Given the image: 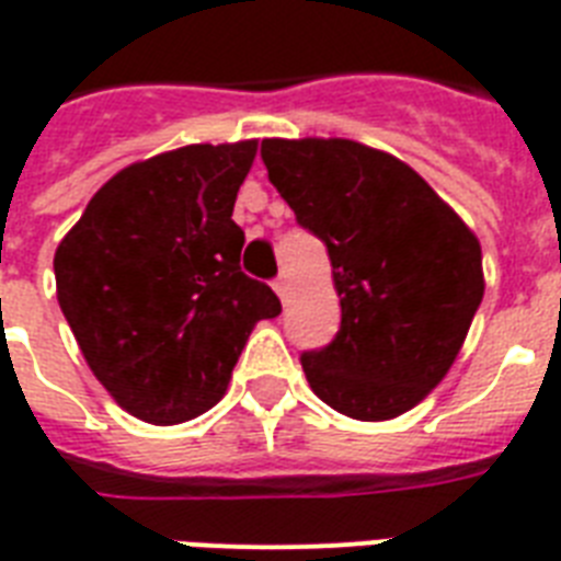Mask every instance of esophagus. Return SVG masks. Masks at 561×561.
<instances>
[{
  "instance_id": "esophagus-1",
  "label": "esophagus",
  "mask_w": 561,
  "mask_h": 561,
  "mask_svg": "<svg viewBox=\"0 0 561 561\" xmlns=\"http://www.w3.org/2000/svg\"><path fill=\"white\" fill-rule=\"evenodd\" d=\"M275 293L280 295V301H286V298H289V293H293V284H289V277L286 275H280L275 280Z\"/></svg>"
}]
</instances>
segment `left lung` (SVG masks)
Masks as SVG:
<instances>
[{"instance_id": "obj_1", "label": "left lung", "mask_w": 561, "mask_h": 561, "mask_svg": "<svg viewBox=\"0 0 561 561\" xmlns=\"http://www.w3.org/2000/svg\"><path fill=\"white\" fill-rule=\"evenodd\" d=\"M268 181L330 254L342 328L301 357L321 401L398 419L454 366L483 301V251L459 213L389 151L342 137L263 140Z\"/></svg>"}]
</instances>
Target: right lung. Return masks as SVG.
<instances>
[{
  "label": "right lung",
  "mask_w": 561,
  "mask_h": 561,
  "mask_svg": "<svg viewBox=\"0 0 561 561\" xmlns=\"http://www.w3.org/2000/svg\"><path fill=\"white\" fill-rule=\"evenodd\" d=\"M257 140L193 142L119 169L55 251L58 304L95 380L146 424H181L228 392L277 295L240 272L231 219Z\"/></svg>",
  "instance_id": "obj_1"
}]
</instances>
